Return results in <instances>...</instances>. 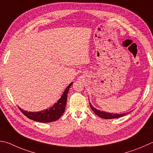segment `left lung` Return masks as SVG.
Returning <instances> with one entry per match:
<instances>
[{"instance_id":"8db88e82","label":"left lung","mask_w":153,"mask_h":153,"mask_svg":"<svg viewBox=\"0 0 153 153\" xmlns=\"http://www.w3.org/2000/svg\"><path fill=\"white\" fill-rule=\"evenodd\" d=\"M90 107L91 108V110H92L94 113L98 115V116H100V118H104V119H113V118H120L122 117V116H124L127 114H112V113H108L106 112H103V111H101V110H97L95 108H94L91 104L90 103Z\"/></svg>"}]
</instances>
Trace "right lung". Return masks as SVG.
<instances>
[{"instance_id": "obj_1", "label": "right lung", "mask_w": 153, "mask_h": 153, "mask_svg": "<svg viewBox=\"0 0 153 153\" xmlns=\"http://www.w3.org/2000/svg\"><path fill=\"white\" fill-rule=\"evenodd\" d=\"M73 83H71L64 91L62 94L61 98L55 103L52 107L49 109H46L45 110L40 111V112H27L22 110L21 108L19 107V110L21 112L25 115L27 118L33 120L34 121L40 122V123H50V122H53L59 119L65 111L66 103H67L68 98V93L69 91V89L70 88L71 85Z\"/></svg>"}]
</instances>
